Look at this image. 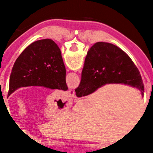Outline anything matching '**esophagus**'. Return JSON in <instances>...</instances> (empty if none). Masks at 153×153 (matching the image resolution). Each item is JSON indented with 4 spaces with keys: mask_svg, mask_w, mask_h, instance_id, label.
<instances>
[{
    "mask_svg": "<svg viewBox=\"0 0 153 153\" xmlns=\"http://www.w3.org/2000/svg\"><path fill=\"white\" fill-rule=\"evenodd\" d=\"M68 94H71V96L74 95V91H73V90H70V91H68Z\"/></svg>",
    "mask_w": 153,
    "mask_h": 153,
    "instance_id": "1",
    "label": "esophagus"
}]
</instances>
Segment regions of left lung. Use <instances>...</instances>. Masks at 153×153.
<instances>
[{"label":"left lung","instance_id":"1","mask_svg":"<svg viewBox=\"0 0 153 153\" xmlns=\"http://www.w3.org/2000/svg\"><path fill=\"white\" fill-rule=\"evenodd\" d=\"M43 86L67 91L66 68L59 48L51 39L33 42L13 65L8 97L20 87Z\"/></svg>","mask_w":153,"mask_h":153}]
</instances>
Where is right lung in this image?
<instances>
[{"label":"right lung","mask_w":153,"mask_h":153,"mask_svg":"<svg viewBox=\"0 0 153 153\" xmlns=\"http://www.w3.org/2000/svg\"><path fill=\"white\" fill-rule=\"evenodd\" d=\"M106 84L130 86L144 94L140 72L129 56L114 44L98 42L87 52L76 96L89 95Z\"/></svg>","instance_id":"add662e5"}]
</instances>
